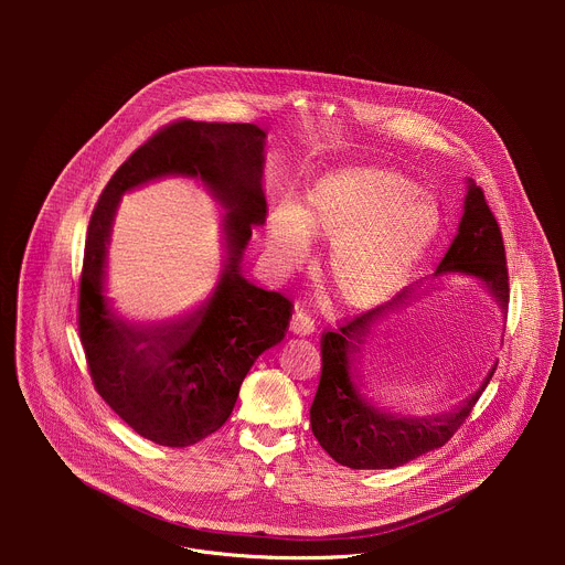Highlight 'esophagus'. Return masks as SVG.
I'll list each match as a JSON object with an SVG mask.
<instances>
[{"label": "esophagus", "mask_w": 565, "mask_h": 565, "mask_svg": "<svg viewBox=\"0 0 565 565\" xmlns=\"http://www.w3.org/2000/svg\"><path fill=\"white\" fill-rule=\"evenodd\" d=\"M290 331L295 335H312L315 333V319L303 310H295V315L290 319Z\"/></svg>", "instance_id": "1"}]
</instances>
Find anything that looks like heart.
I'll return each instance as SVG.
<instances>
[{"mask_svg": "<svg viewBox=\"0 0 565 565\" xmlns=\"http://www.w3.org/2000/svg\"><path fill=\"white\" fill-rule=\"evenodd\" d=\"M440 232L438 203L402 172L355 166L321 177L306 205L277 203L268 214V255L299 266L308 236L331 238L327 275L349 308L371 310L407 284Z\"/></svg>", "mask_w": 565, "mask_h": 565, "instance_id": "1", "label": "heart"}]
</instances>
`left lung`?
I'll list each match as a JSON object with an SVG mask.
<instances>
[{
	"mask_svg": "<svg viewBox=\"0 0 565 565\" xmlns=\"http://www.w3.org/2000/svg\"><path fill=\"white\" fill-rule=\"evenodd\" d=\"M451 273L482 281L499 303L508 308L510 275L503 234L486 194L476 183L469 185L458 234L431 284L447 279ZM418 288L402 290L391 301L347 317L338 329L321 333V375L310 405V427L321 449L340 465L351 469H391L443 447L469 418L480 393L497 371L494 366L465 405L447 416L399 418L369 405L351 377V353L360 351V344L377 319L399 308Z\"/></svg>",
	"mask_w": 565,
	"mask_h": 565,
	"instance_id": "left-lung-1",
	"label": "left lung"
}]
</instances>
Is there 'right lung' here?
Wrapping results in <instances>:
<instances>
[{
	"label": "right lung",
	"mask_w": 565,
	"mask_h": 565,
	"mask_svg": "<svg viewBox=\"0 0 565 565\" xmlns=\"http://www.w3.org/2000/svg\"><path fill=\"white\" fill-rule=\"evenodd\" d=\"M266 134L250 122L174 120L147 138L105 185L87 227L77 331L92 382L142 438L190 447L225 425L255 360L284 340L292 301L238 275V259L266 221ZM199 178L228 210L231 264L213 299L177 326L131 328L102 297L104 250L119 194L158 175Z\"/></svg>",
	"instance_id": "add662e5"
}]
</instances>
